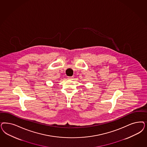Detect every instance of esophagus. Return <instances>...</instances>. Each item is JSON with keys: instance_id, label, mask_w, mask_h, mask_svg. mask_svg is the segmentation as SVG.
Here are the masks:
<instances>
[{"instance_id": "1", "label": "esophagus", "mask_w": 147, "mask_h": 147, "mask_svg": "<svg viewBox=\"0 0 147 147\" xmlns=\"http://www.w3.org/2000/svg\"><path fill=\"white\" fill-rule=\"evenodd\" d=\"M73 78H74L73 77H67V79H68V80H73Z\"/></svg>"}]
</instances>
